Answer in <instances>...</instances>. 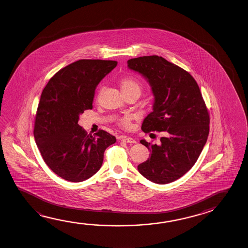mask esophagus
<instances>
[{
    "label": "esophagus",
    "mask_w": 248,
    "mask_h": 248,
    "mask_svg": "<svg viewBox=\"0 0 248 248\" xmlns=\"http://www.w3.org/2000/svg\"><path fill=\"white\" fill-rule=\"evenodd\" d=\"M122 140L126 143H136L135 139L131 138V137H122Z\"/></svg>",
    "instance_id": "34e87169"
}]
</instances>
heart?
<instances>
[{
    "label": "heart",
    "mask_w": 248,
    "mask_h": 248,
    "mask_svg": "<svg viewBox=\"0 0 248 248\" xmlns=\"http://www.w3.org/2000/svg\"><path fill=\"white\" fill-rule=\"evenodd\" d=\"M120 85H121L122 91L125 94H128L132 93H138L139 94H140L143 89L141 82L133 76H124L120 80ZM119 124L123 128H128L131 125L130 116H124L119 121Z\"/></svg>",
    "instance_id": "heart-1"
}]
</instances>
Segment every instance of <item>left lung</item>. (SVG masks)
Segmentation results:
<instances>
[{
	"mask_svg": "<svg viewBox=\"0 0 248 248\" xmlns=\"http://www.w3.org/2000/svg\"><path fill=\"white\" fill-rule=\"evenodd\" d=\"M147 78L155 95L153 112L143 121L144 133L162 132L160 144L140 143L151 152L140 173L157 184H168L188 172L209 134L210 117L196 80L183 68L158 55L127 61Z\"/></svg>",
	"mask_w": 248,
	"mask_h": 248,
	"instance_id": "obj_1",
	"label": "left lung"
}]
</instances>
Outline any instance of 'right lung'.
Instances as JSON below:
<instances>
[{
	"mask_svg": "<svg viewBox=\"0 0 248 248\" xmlns=\"http://www.w3.org/2000/svg\"><path fill=\"white\" fill-rule=\"evenodd\" d=\"M116 61L79 60L63 67L43 89L34 120V136L47 167L66 181L80 182L101 168L106 148L116 138L104 130L94 135L78 124L92 109L97 85Z\"/></svg>",
	"mask_w": 248,
	"mask_h": 248,
	"instance_id": "add662e5",
	"label": "right lung"
}]
</instances>
